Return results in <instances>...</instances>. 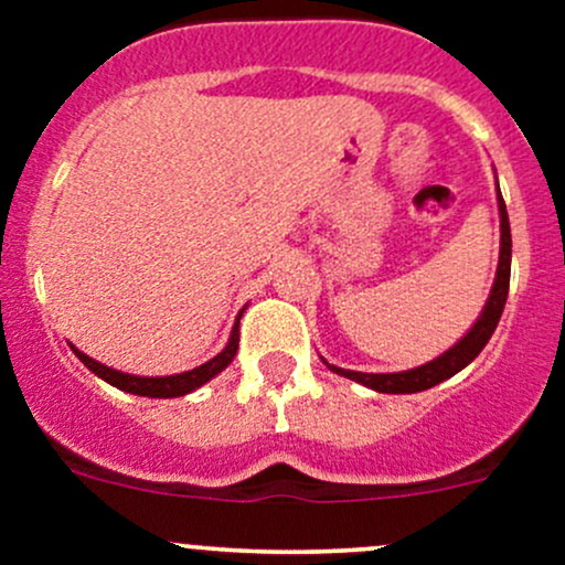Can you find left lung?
<instances>
[{
  "instance_id": "obj_1",
  "label": "left lung",
  "mask_w": 565,
  "mask_h": 565,
  "mask_svg": "<svg viewBox=\"0 0 565 565\" xmlns=\"http://www.w3.org/2000/svg\"><path fill=\"white\" fill-rule=\"evenodd\" d=\"M498 207H500L498 278H494V287L487 300V309H483V315L478 317V322L472 324L470 333H467L457 347H451L446 355L426 363V366L409 369V372H398V374H363V372H347V369H339V366H330V369L380 393H418L426 388H435V385L443 383V380L454 377V374L461 372L472 358H478V352L487 347V341L492 339L494 328H498L505 298H509V281H511V226H509V213H505L503 196L498 199Z\"/></svg>"
}]
</instances>
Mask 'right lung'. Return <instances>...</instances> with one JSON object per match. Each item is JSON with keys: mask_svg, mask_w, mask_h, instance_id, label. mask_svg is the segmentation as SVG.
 Masks as SVG:
<instances>
[{"mask_svg": "<svg viewBox=\"0 0 565 565\" xmlns=\"http://www.w3.org/2000/svg\"><path fill=\"white\" fill-rule=\"evenodd\" d=\"M237 328H241V319H237V324L232 328V339H230V344H226V350L218 352L213 361L202 363V366L191 369V372L172 374V377H134V374H122V372H117V369H108V366H104V363L93 361V358L84 355V352H78V350H73V352H76L78 361H82L89 372L98 374L100 380H106V383L114 385V388L128 391V393H134V396L174 398V396H185V393L196 391L199 385H204L207 380H213L215 374L224 372V369L230 366L232 358L237 355V341H241V330Z\"/></svg>", "mask_w": 565, "mask_h": 565, "instance_id": "obj_1", "label": "right lung"}]
</instances>
